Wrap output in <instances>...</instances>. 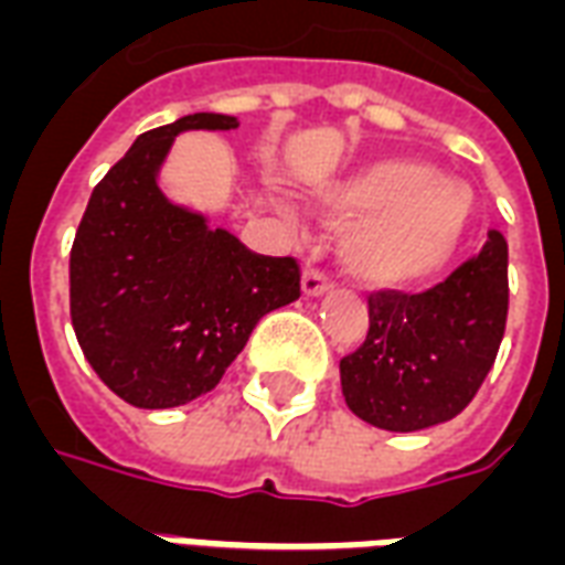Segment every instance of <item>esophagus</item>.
<instances>
[{
    "label": "esophagus",
    "mask_w": 565,
    "mask_h": 565,
    "mask_svg": "<svg viewBox=\"0 0 565 565\" xmlns=\"http://www.w3.org/2000/svg\"><path fill=\"white\" fill-rule=\"evenodd\" d=\"M330 277L324 270H318V267H307L303 270V295L307 298H321V295H328L330 291Z\"/></svg>",
    "instance_id": "34e87169"
}]
</instances>
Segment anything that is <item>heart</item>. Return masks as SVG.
<instances>
[{
	"instance_id": "heart-1",
	"label": "heart",
	"mask_w": 565,
	"mask_h": 565,
	"mask_svg": "<svg viewBox=\"0 0 565 565\" xmlns=\"http://www.w3.org/2000/svg\"><path fill=\"white\" fill-rule=\"evenodd\" d=\"M318 207L354 220L345 267L369 286H417L447 265L470 223L465 186L419 160H379L318 193Z\"/></svg>"
}]
</instances>
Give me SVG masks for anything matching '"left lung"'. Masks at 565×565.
Wrapping results in <instances>:
<instances>
[{
  "label": "left lung",
  "instance_id": "8db88e82",
  "mask_svg": "<svg viewBox=\"0 0 565 565\" xmlns=\"http://www.w3.org/2000/svg\"><path fill=\"white\" fill-rule=\"evenodd\" d=\"M507 237L423 295H369L366 342L339 360L345 405L369 426L419 431L468 408L498 358L509 309Z\"/></svg>",
  "mask_w": 565,
  "mask_h": 565
}]
</instances>
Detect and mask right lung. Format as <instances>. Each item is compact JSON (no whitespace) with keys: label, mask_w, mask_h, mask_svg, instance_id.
I'll return each mask as SVG.
<instances>
[{"label":"right lung","mask_w":565,"mask_h":565,"mask_svg":"<svg viewBox=\"0 0 565 565\" xmlns=\"http://www.w3.org/2000/svg\"><path fill=\"white\" fill-rule=\"evenodd\" d=\"M193 113L154 127L92 190L71 247V321L97 379L134 408L205 396L258 318L300 298L291 256H258L157 184L184 130H235Z\"/></svg>","instance_id":"right-lung-1"}]
</instances>
